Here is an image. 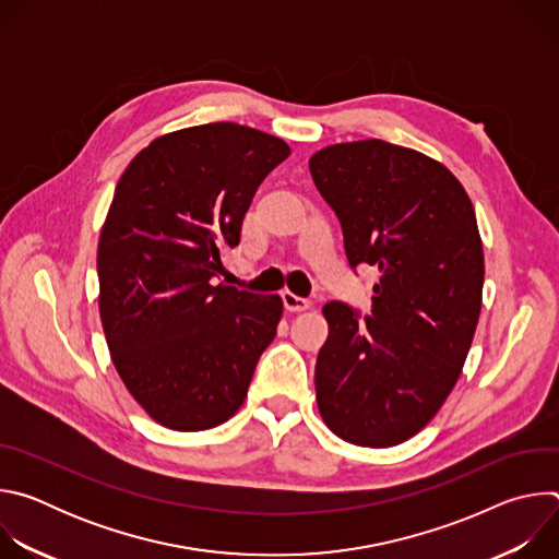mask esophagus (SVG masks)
I'll use <instances>...</instances> for the list:
<instances>
[{
    "label": "esophagus",
    "instance_id": "1",
    "mask_svg": "<svg viewBox=\"0 0 559 559\" xmlns=\"http://www.w3.org/2000/svg\"><path fill=\"white\" fill-rule=\"evenodd\" d=\"M283 302H285V307H287L289 311H305V309H309V307L313 305L309 298L296 296V294H292V292H283Z\"/></svg>",
    "mask_w": 559,
    "mask_h": 559
}]
</instances>
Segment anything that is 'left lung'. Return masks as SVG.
<instances>
[{
	"label": "left lung",
	"mask_w": 559,
	"mask_h": 559,
	"mask_svg": "<svg viewBox=\"0 0 559 559\" xmlns=\"http://www.w3.org/2000/svg\"><path fill=\"white\" fill-rule=\"evenodd\" d=\"M349 265L378 267L371 316L332 300L316 360L325 425L358 447L416 436L460 378L483 307L485 252L462 183L431 156L380 139L309 158Z\"/></svg>",
	"instance_id": "1"
}]
</instances>
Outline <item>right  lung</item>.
<instances>
[{
  "label": "right lung",
  "instance_id": "1",
  "mask_svg": "<svg viewBox=\"0 0 559 559\" xmlns=\"http://www.w3.org/2000/svg\"><path fill=\"white\" fill-rule=\"evenodd\" d=\"M289 156L229 121L154 139L121 175L97 250L99 313L112 362L145 414L203 431L243 405L283 316L276 294L218 283L261 181Z\"/></svg>",
  "mask_w": 559,
  "mask_h": 559
}]
</instances>
